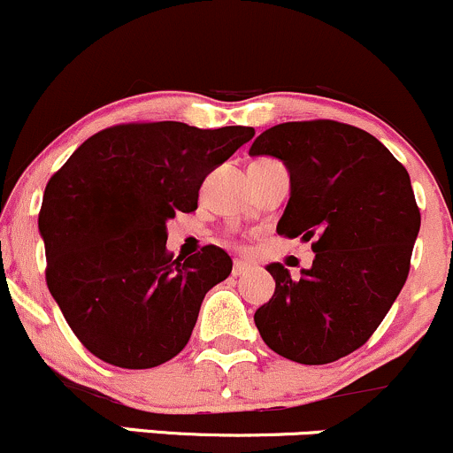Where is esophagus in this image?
<instances>
[{"mask_svg": "<svg viewBox=\"0 0 453 453\" xmlns=\"http://www.w3.org/2000/svg\"><path fill=\"white\" fill-rule=\"evenodd\" d=\"M252 269V265L248 261H242V258H235V263H233V276H243V273H248Z\"/></svg>", "mask_w": 453, "mask_h": 453, "instance_id": "34e87169", "label": "esophagus"}]
</instances>
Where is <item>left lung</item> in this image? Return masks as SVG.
<instances>
[{"label":"left lung","mask_w":453,"mask_h":453,"mask_svg":"<svg viewBox=\"0 0 453 453\" xmlns=\"http://www.w3.org/2000/svg\"><path fill=\"white\" fill-rule=\"evenodd\" d=\"M250 156L287 166L291 196L276 231L312 240L314 252L299 278L269 263L276 291L254 323L291 362H336L372 336L409 276L421 225L409 173L372 134L329 119L273 126Z\"/></svg>","instance_id":"8db88e82"}]
</instances>
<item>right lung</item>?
Instances as JSON below:
<instances>
[{"mask_svg":"<svg viewBox=\"0 0 453 453\" xmlns=\"http://www.w3.org/2000/svg\"><path fill=\"white\" fill-rule=\"evenodd\" d=\"M254 128L124 124L89 136L44 188L38 228L47 284L83 347L119 368H154L190 340L203 297L231 257L166 252V222L195 211L210 173Z\"/></svg>","mask_w":453,"mask_h":453,"instance_id":"right-lung-1","label":"right lung"}]
</instances>
